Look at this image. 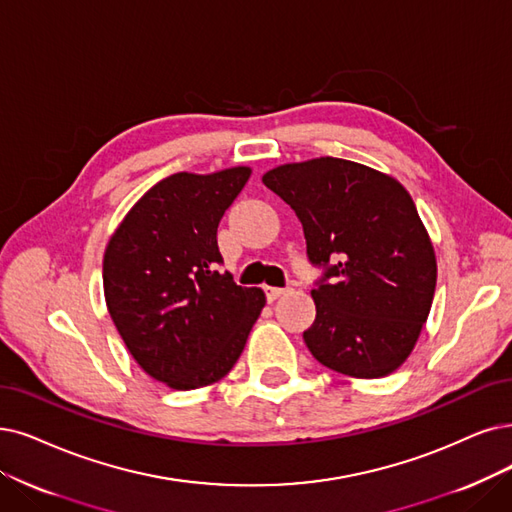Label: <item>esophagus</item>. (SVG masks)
I'll use <instances>...</instances> for the list:
<instances>
[{
	"instance_id": "esophagus-1",
	"label": "esophagus",
	"mask_w": 512,
	"mask_h": 512,
	"mask_svg": "<svg viewBox=\"0 0 512 512\" xmlns=\"http://www.w3.org/2000/svg\"><path fill=\"white\" fill-rule=\"evenodd\" d=\"M288 292H290L288 288H269V285H267V288H264V294H267L269 302H275L277 298H281L283 294H288Z\"/></svg>"
}]
</instances>
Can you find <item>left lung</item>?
I'll list each match as a JSON object with an SVG mask.
<instances>
[{"label": "left lung", "mask_w": 512, "mask_h": 512, "mask_svg": "<svg viewBox=\"0 0 512 512\" xmlns=\"http://www.w3.org/2000/svg\"><path fill=\"white\" fill-rule=\"evenodd\" d=\"M262 182L296 212L306 256L323 269L302 334L313 357L353 378H382L410 357L437 285L431 237L399 182L361 163H285Z\"/></svg>", "instance_id": "1"}]
</instances>
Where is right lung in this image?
Returning a JSON list of instances; mask_svg holds the SVG:
<instances>
[{
    "label": "right lung",
    "instance_id": "add662e5",
    "mask_svg": "<svg viewBox=\"0 0 512 512\" xmlns=\"http://www.w3.org/2000/svg\"><path fill=\"white\" fill-rule=\"evenodd\" d=\"M250 174L241 166L163 178L107 245L102 285L117 332L142 370L176 391L227 376L267 302L218 271V224Z\"/></svg>",
    "mask_w": 512,
    "mask_h": 512
}]
</instances>
